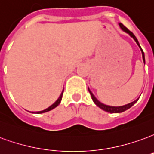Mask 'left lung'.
I'll list each match as a JSON object with an SVG mask.
<instances>
[{
	"label": "left lung",
	"instance_id": "8db88e82",
	"mask_svg": "<svg viewBox=\"0 0 154 154\" xmlns=\"http://www.w3.org/2000/svg\"><path fill=\"white\" fill-rule=\"evenodd\" d=\"M119 26H120V28L123 31V32H125L126 33L128 34L130 36H131L132 38L135 40V42H136V44L138 45V46H139V47H140V49L141 53H142V58H143V61H144V63L145 64V59H144V51H143V50L141 49L140 45V43H139V42H138L137 38L135 37V35L132 33L131 31L128 30V29H127L126 27H124L123 25L122 24V23H119ZM88 90H89V92H90V94H91V98H92V100H93V102H94V103H95V104H96V105H97L99 108H100L101 109H103V111H105V112H110V113H120V112H124V111H126V110H127V109H129L131 107H132V106L134 105V104H135V103L137 102L138 100H139V98H138V99H136L135 101H133V102H131V103H127V104H125V105H122V106L107 105V104H104V103H101L100 100H98L97 98L95 97L94 94H93V93L91 91V90H90L89 88H88Z\"/></svg>",
	"mask_w": 154,
	"mask_h": 154
}]
</instances>
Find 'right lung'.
I'll use <instances>...</instances> for the list:
<instances>
[{
  "label": "right lung",
  "mask_w": 154,
  "mask_h": 154,
  "mask_svg": "<svg viewBox=\"0 0 154 154\" xmlns=\"http://www.w3.org/2000/svg\"><path fill=\"white\" fill-rule=\"evenodd\" d=\"M63 90L62 93L60 94V97L58 98V100L54 102L53 104H51L50 107H48L47 109H44V110H42V111H39V112H32V113H37V114H40V113H43V112H49V111H51L52 109H54V108H56L57 106L59 105L61 102V100H62V97H63Z\"/></svg>",
  "instance_id": "1"
}]
</instances>
